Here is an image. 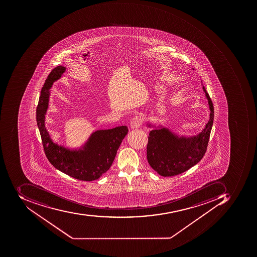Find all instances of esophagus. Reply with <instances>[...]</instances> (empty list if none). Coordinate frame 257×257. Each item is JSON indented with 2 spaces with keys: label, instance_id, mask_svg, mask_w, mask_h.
Masks as SVG:
<instances>
[{
  "label": "esophagus",
  "instance_id": "1",
  "mask_svg": "<svg viewBox=\"0 0 257 257\" xmlns=\"http://www.w3.org/2000/svg\"><path fill=\"white\" fill-rule=\"evenodd\" d=\"M143 122H144L143 117H140V116H136V117H133L130 124H131L132 128H137V127H141Z\"/></svg>",
  "mask_w": 257,
  "mask_h": 257
}]
</instances>
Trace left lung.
Segmentation results:
<instances>
[{
  "mask_svg": "<svg viewBox=\"0 0 257 257\" xmlns=\"http://www.w3.org/2000/svg\"><path fill=\"white\" fill-rule=\"evenodd\" d=\"M210 109V119L203 130L193 136L181 135L164 124L149 123L147 161L150 167L161 176L170 177L183 173L203 158L207 148L213 123V105L203 86Z\"/></svg>",
  "mask_w": 257,
  "mask_h": 257,
  "instance_id": "obj_1",
  "label": "left lung"
}]
</instances>
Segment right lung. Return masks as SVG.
Segmentation results:
<instances>
[{"label": "right lung", "mask_w": 257, "mask_h": 257, "mask_svg": "<svg viewBox=\"0 0 257 257\" xmlns=\"http://www.w3.org/2000/svg\"><path fill=\"white\" fill-rule=\"evenodd\" d=\"M66 67L54 68L41 89L37 108V122L47 159L54 168L78 180H96L111 166L117 150L127 135L126 125L99 130L89 135L79 147H68L53 140L45 125L53 84L61 79Z\"/></svg>", "instance_id": "1"}]
</instances>
